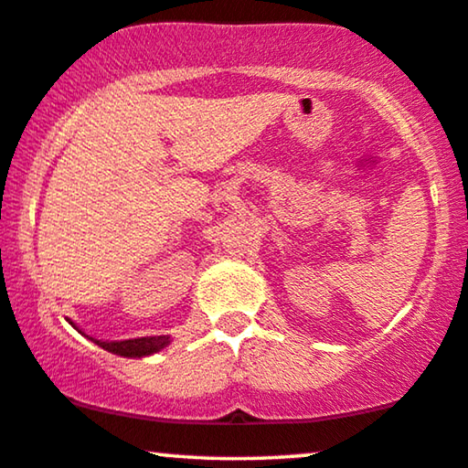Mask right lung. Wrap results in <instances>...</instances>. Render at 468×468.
<instances>
[{"label": "right lung", "mask_w": 468, "mask_h": 468, "mask_svg": "<svg viewBox=\"0 0 468 468\" xmlns=\"http://www.w3.org/2000/svg\"><path fill=\"white\" fill-rule=\"evenodd\" d=\"M69 324L74 326L78 333H82L74 322H69ZM84 337H89V335H84ZM89 339L100 347H103L105 352H112L116 354V356H124V358L153 356V354L165 350V347L171 344L169 335H156V337H137V339H124V341H103L95 337H89Z\"/></svg>", "instance_id": "obj_1"}]
</instances>
